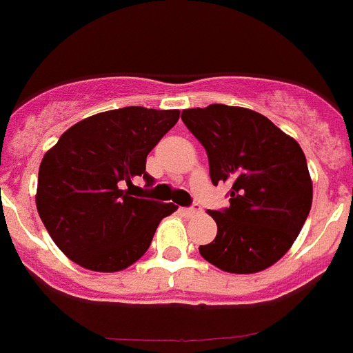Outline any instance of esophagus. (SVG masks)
Masks as SVG:
<instances>
[{
	"mask_svg": "<svg viewBox=\"0 0 353 353\" xmlns=\"http://www.w3.org/2000/svg\"><path fill=\"white\" fill-rule=\"evenodd\" d=\"M199 212H203V208H201L199 204H192V206H188V208H183V213H185V215H188V217H190V215H195V213H199Z\"/></svg>",
	"mask_w": 353,
	"mask_h": 353,
	"instance_id": "1",
	"label": "esophagus"
}]
</instances>
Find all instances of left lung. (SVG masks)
<instances>
[{"label": "left lung", "mask_w": 353, "mask_h": 353, "mask_svg": "<svg viewBox=\"0 0 353 353\" xmlns=\"http://www.w3.org/2000/svg\"><path fill=\"white\" fill-rule=\"evenodd\" d=\"M181 120L206 149L213 185H232L230 206L210 210L217 236L199 245L203 259L236 274L278 262L312 204V181L300 145L251 109L212 103L185 109Z\"/></svg>", "instance_id": "obj_1"}]
</instances>
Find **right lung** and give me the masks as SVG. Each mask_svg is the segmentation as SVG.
<instances>
[{
  "label": "right lung",
  "instance_id": "1",
  "mask_svg": "<svg viewBox=\"0 0 353 353\" xmlns=\"http://www.w3.org/2000/svg\"><path fill=\"white\" fill-rule=\"evenodd\" d=\"M177 120V109L131 105L99 112L70 127L44 154L35 203L68 259L114 272L149 250L159 221L177 206L132 197L123 185L134 186L136 177H143L145 188L154 185L145 170L147 156Z\"/></svg>",
  "mask_w": 353,
  "mask_h": 353
}]
</instances>
